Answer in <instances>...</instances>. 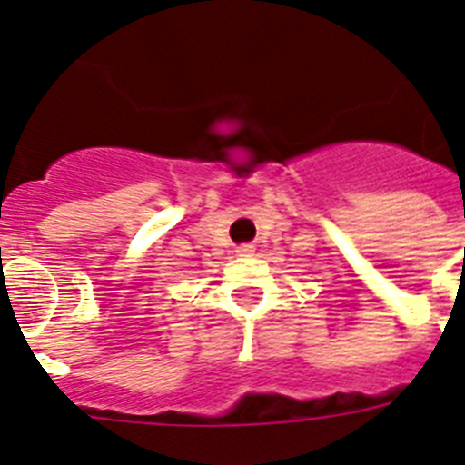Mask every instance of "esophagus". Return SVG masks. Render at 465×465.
<instances>
[{"instance_id":"1","label":"esophagus","mask_w":465,"mask_h":465,"mask_svg":"<svg viewBox=\"0 0 465 465\" xmlns=\"http://www.w3.org/2000/svg\"><path fill=\"white\" fill-rule=\"evenodd\" d=\"M236 252H238V255H241V257H250V255H252V252H255V248H252V245L245 243V245H241V248H238Z\"/></svg>"}]
</instances>
